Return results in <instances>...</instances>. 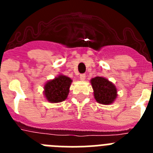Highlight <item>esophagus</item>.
Segmentation results:
<instances>
[{"mask_svg":"<svg viewBox=\"0 0 153 153\" xmlns=\"http://www.w3.org/2000/svg\"><path fill=\"white\" fill-rule=\"evenodd\" d=\"M79 79H80L81 80H84V79H86V74H80V76H79Z\"/></svg>","mask_w":153,"mask_h":153,"instance_id":"obj_1","label":"esophagus"}]
</instances>
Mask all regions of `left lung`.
I'll return each mask as SVG.
<instances>
[{
  "label": "left lung",
  "mask_w": 153,
  "mask_h": 153,
  "mask_svg": "<svg viewBox=\"0 0 153 153\" xmlns=\"http://www.w3.org/2000/svg\"><path fill=\"white\" fill-rule=\"evenodd\" d=\"M91 84L94 91V97L97 102L104 105L111 104L117 97L116 86L107 79L97 76L91 79Z\"/></svg>",
  "instance_id": "obj_1"
}]
</instances>
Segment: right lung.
I'll use <instances>...</instances> for the list:
<instances>
[{"label": "right lung", "instance_id": "add662e5", "mask_svg": "<svg viewBox=\"0 0 153 153\" xmlns=\"http://www.w3.org/2000/svg\"><path fill=\"white\" fill-rule=\"evenodd\" d=\"M72 79L66 76L60 75L47 82L44 86V94L51 102H60L67 99Z\"/></svg>", "mask_w": 153, "mask_h": 153}]
</instances>
